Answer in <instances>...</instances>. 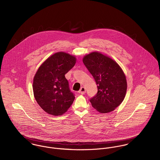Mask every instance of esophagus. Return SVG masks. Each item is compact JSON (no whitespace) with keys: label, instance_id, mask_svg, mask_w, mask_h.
I'll return each instance as SVG.
<instances>
[{"label":"esophagus","instance_id":"esophagus-1","mask_svg":"<svg viewBox=\"0 0 160 160\" xmlns=\"http://www.w3.org/2000/svg\"><path fill=\"white\" fill-rule=\"evenodd\" d=\"M86 88H85V87H82L81 88V89L79 90V91L78 92H79V93H80V94H81V95H84V94H85V93H86Z\"/></svg>","mask_w":160,"mask_h":160}]
</instances>
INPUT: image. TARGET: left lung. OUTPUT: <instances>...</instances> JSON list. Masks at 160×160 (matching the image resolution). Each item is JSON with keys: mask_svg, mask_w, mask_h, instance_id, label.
Masks as SVG:
<instances>
[{"mask_svg": "<svg viewBox=\"0 0 160 160\" xmlns=\"http://www.w3.org/2000/svg\"><path fill=\"white\" fill-rule=\"evenodd\" d=\"M82 61L98 87L97 95L90 100L92 107L102 114L113 111L123 101L127 89L122 68L114 59L98 51L86 54Z\"/></svg>", "mask_w": 160, "mask_h": 160, "instance_id": "left-lung-1", "label": "left lung"}]
</instances>
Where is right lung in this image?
Masks as SVG:
<instances>
[{"instance_id": "right-lung-1", "label": "right lung", "mask_w": 160, "mask_h": 160, "mask_svg": "<svg viewBox=\"0 0 160 160\" xmlns=\"http://www.w3.org/2000/svg\"><path fill=\"white\" fill-rule=\"evenodd\" d=\"M76 62L74 56L61 51L49 56L37 70L33 79V95L46 113L62 116L73 104L75 97L65 74Z\"/></svg>"}]
</instances>
